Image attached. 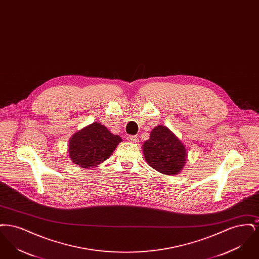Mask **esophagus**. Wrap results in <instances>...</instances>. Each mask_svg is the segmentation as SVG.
Segmentation results:
<instances>
[{
  "label": "esophagus",
  "mask_w": 259,
  "mask_h": 259,
  "mask_svg": "<svg viewBox=\"0 0 259 259\" xmlns=\"http://www.w3.org/2000/svg\"><path fill=\"white\" fill-rule=\"evenodd\" d=\"M127 140L130 142V143H138L139 142V138L137 136H128L127 137Z\"/></svg>",
  "instance_id": "esophagus-1"
}]
</instances>
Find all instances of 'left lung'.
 <instances>
[{"mask_svg":"<svg viewBox=\"0 0 259 259\" xmlns=\"http://www.w3.org/2000/svg\"><path fill=\"white\" fill-rule=\"evenodd\" d=\"M143 152L148 165L164 175L174 176L181 172L187 161V148L166 126L152 129Z\"/></svg>","mask_w":259,"mask_h":259,"instance_id":"obj_1","label":"left lung"}]
</instances>
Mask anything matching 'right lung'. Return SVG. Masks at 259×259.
Masks as SVG:
<instances>
[{"instance_id": "1", "label": "right lung", "mask_w": 259, "mask_h": 259, "mask_svg": "<svg viewBox=\"0 0 259 259\" xmlns=\"http://www.w3.org/2000/svg\"><path fill=\"white\" fill-rule=\"evenodd\" d=\"M120 142L121 137L111 134L106 126L93 122L70 138L68 155L81 168L97 167L111 156Z\"/></svg>"}]
</instances>
